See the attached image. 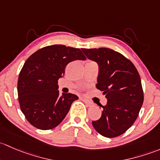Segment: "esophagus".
Listing matches in <instances>:
<instances>
[{
	"label": "esophagus",
	"instance_id": "34e87169",
	"mask_svg": "<svg viewBox=\"0 0 160 160\" xmlns=\"http://www.w3.org/2000/svg\"><path fill=\"white\" fill-rule=\"evenodd\" d=\"M82 101H83L85 103V105H86L88 107H92V106H93V103H92V102L88 101V100L85 99V98H84V99H82Z\"/></svg>",
	"mask_w": 160,
	"mask_h": 160
}]
</instances>
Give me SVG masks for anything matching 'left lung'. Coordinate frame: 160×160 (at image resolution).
Returning <instances> with one entry per match:
<instances>
[{
	"label": "left lung",
	"instance_id": "obj_1",
	"mask_svg": "<svg viewBox=\"0 0 160 160\" xmlns=\"http://www.w3.org/2000/svg\"><path fill=\"white\" fill-rule=\"evenodd\" d=\"M86 57L98 65L96 88L103 92L107 104L102 116L92 126L105 137L123 134L132 126L142 105L141 78L132 62L122 54L106 48H82Z\"/></svg>",
	"mask_w": 160,
	"mask_h": 160
}]
</instances>
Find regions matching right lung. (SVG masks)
I'll return each instance as SVG.
<instances>
[{"mask_svg": "<svg viewBox=\"0 0 160 160\" xmlns=\"http://www.w3.org/2000/svg\"><path fill=\"white\" fill-rule=\"evenodd\" d=\"M85 59L79 48L63 44L46 46L27 59L19 74L18 94L21 112L33 126L48 130L62 122L78 97L60 95L58 80L69 62Z\"/></svg>", "mask_w": 160, "mask_h": 160, "instance_id": "right-lung-1", "label": "right lung"}]
</instances>
